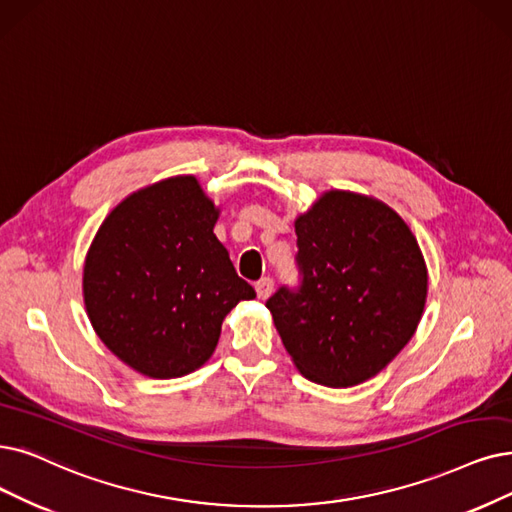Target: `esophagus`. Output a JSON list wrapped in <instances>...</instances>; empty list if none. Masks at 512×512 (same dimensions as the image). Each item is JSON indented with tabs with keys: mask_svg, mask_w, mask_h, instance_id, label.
I'll list each match as a JSON object with an SVG mask.
<instances>
[{
	"mask_svg": "<svg viewBox=\"0 0 512 512\" xmlns=\"http://www.w3.org/2000/svg\"><path fill=\"white\" fill-rule=\"evenodd\" d=\"M273 285L275 281L271 277H262L258 283H256V294L260 300H267L271 294H273Z\"/></svg>",
	"mask_w": 512,
	"mask_h": 512,
	"instance_id": "esophagus-1",
	"label": "esophagus"
}]
</instances>
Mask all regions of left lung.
I'll use <instances>...</instances> for the list:
<instances>
[{
	"instance_id": "left-lung-1",
	"label": "left lung",
	"mask_w": 512,
	"mask_h": 512,
	"mask_svg": "<svg viewBox=\"0 0 512 512\" xmlns=\"http://www.w3.org/2000/svg\"><path fill=\"white\" fill-rule=\"evenodd\" d=\"M294 227L302 283L267 300L285 351L317 384L370 380L420 323L428 290L420 245L393 208L351 191L323 193Z\"/></svg>"
}]
</instances>
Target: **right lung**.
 <instances>
[{"mask_svg": "<svg viewBox=\"0 0 512 512\" xmlns=\"http://www.w3.org/2000/svg\"><path fill=\"white\" fill-rule=\"evenodd\" d=\"M218 214L195 176H174L121 201L90 245V323L142 376L195 372L212 357L224 317L256 296L214 235Z\"/></svg>", "mask_w": 512, "mask_h": 512, "instance_id": "right-lung-1", "label": "right lung"}]
</instances>
